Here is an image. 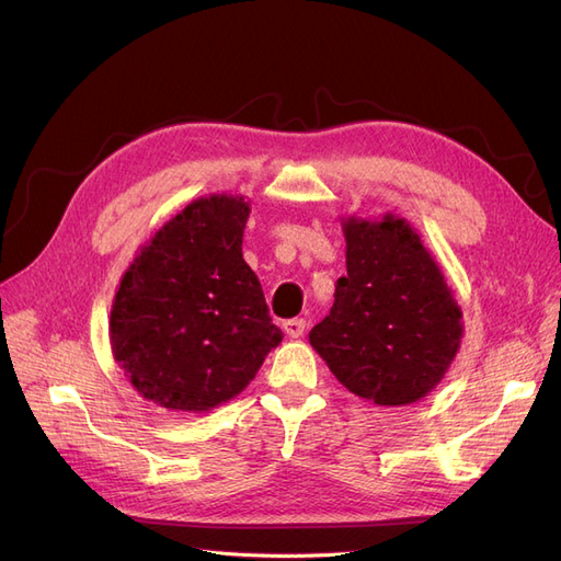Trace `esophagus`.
Listing matches in <instances>:
<instances>
[{
    "instance_id": "obj_1",
    "label": "esophagus",
    "mask_w": 561,
    "mask_h": 561,
    "mask_svg": "<svg viewBox=\"0 0 561 561\" xmlns=\"http://www.w3.org/2000/svg\"><path fill=\"white\" fill-rule=\"evenodd\" d=\"M283 328H285L287 336L297 339V336H301L304 332H307V320H304V318H290V320L283 322Z\"/></svg>"
}]
</instances>
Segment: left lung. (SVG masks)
<instances>
[{
	"label": "left lung",
	"instance_id": "8db88e82",
	"mask_svg": "<svg viewBox=\"0 0 561 561\" xmlns=\"http://www.w3.org/2000/svg\"><path fill=\"white\" fill-rule=\"evenodd\" d=\"M346 276L309 342L351 393L412 404L443 381L463 336V313L419 233L396 215L348 217Z\"/></svg>",
	"mask_w": 561,
	"mask_h": 561
}]
</instances>
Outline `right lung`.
I'll use <instances>...</instances> for the list:
<instances>
[{"instance_id": "1", "label": "right lung", "mask_w": 561, "mask_h": 561, "mask_svg": "<svg viewBox=\"0 0 561 561\" xmlns=\"http://www.w3.org/2000/svg\"><path fill=\"white\" fill-rule=\"evenodd\" d=\"M250 203L213 194L165 222L118 283L110 342L145 400L201 414L239 396L283 332L243 260Z\"/></svg>"}]
</instances>
